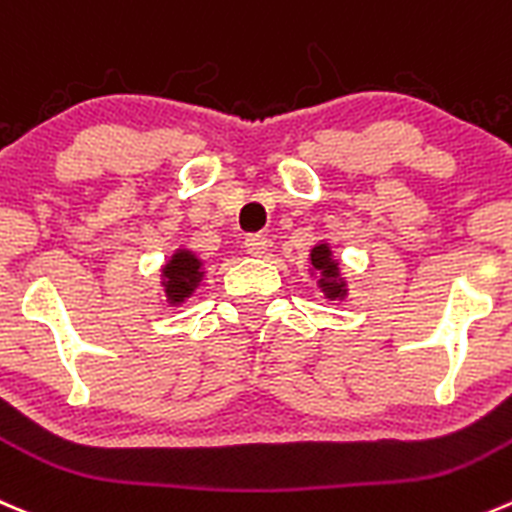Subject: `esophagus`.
I'll return each mask as SVG.
<instances>
[{
	"instance_id": "obj_1",
	"label": "esophagus",
	"mask_w": 512,
	"mask_h": 512,
	"mask_svg": "<svg viewBox=\"0 0 512 512\" xmlns=\"http://www.w3.org/2000/svg\"><path fill=\"white\" fill-rule=\"evenodd\" d=\"M267 245H270V242H267V237H265V235H260V232H252V235H247V237H245V247H247V252H250V255H255V257L265 255Z\"/></svg>"
}]
</instances>
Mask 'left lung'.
Segmentation results:
<instances>
[{
  "label": "left lung",
  "mask_w": 512,
  "mask_h": 512,
  "mask_svg": "<svg viewBox=\"0 0 512 512\" xmlns=\"http://www.w3.org/2000/svg\"><path fill=\"white\" fill-rule=\"evenodd\" d=\"M310 260H312V267L322 272V280H320L322 290H325L330 297L342 295V282H337V262H332L327 245H317L315 250H312Z\"/></svg>",
  "instance_id": "obj_1"
}]
</instances>
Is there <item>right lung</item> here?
<instances>
[{
	"instance_id": "add662e5",
	"label": "right lung",
	"mask_w": 512,
	"mask_h": 512,
	"mask_svg": "<svg viewBox=\"0 0 512 512\" xmlns=\"http://www.w3.org/2000/svg\"><path fill=\"white\" fill-rule=\"evenodd\" d=\"M200 277V260L187 250L175 252V257L165 267V290L170 302H182L185 297H190V292L195 290Z\"/></svg>"
}]
</instances>
